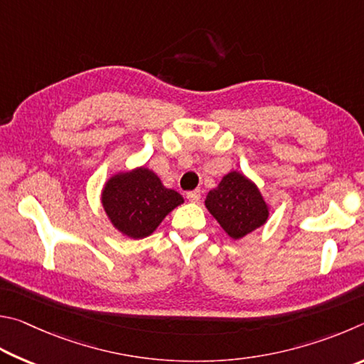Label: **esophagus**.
Returning <instances> with one entry per match:
<instances>
[{
    "instance_id": "obj_1",
    "label": "esophagus",
    "mask_w": 364,
    "mask_h": 364,
    "mask_svg": "<svg viewBox=\"0 0 364 364\" xmlns=\"http://www.w3.org/2000/svg\"><path fill=\"white\" fill-rule=\"evenodd\" d=\"M187 198H188V201H192V203H198L200 198H201V192H200V190H193V192H188Z\"/></svg>"
}]
</instances>
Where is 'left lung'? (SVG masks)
Returning <instances> with one entry per match:
<instances>
[{"label":"left lung","mask_w":364,"mask_h":364,"mask_svg":"<svg viewBox=\"0 0 364 364\" xmlns=\"http://www.w3.org/2000/svg\"><path fill=\"white\" fill-rule=\"evenodd\" d=\"M205 205L233 240L246 237L269 219V205L262 193L256 183L238 171H230L222 177L219 186L208 193Z\"/></svg>","instance_id":"obj_1"}]
</instances>
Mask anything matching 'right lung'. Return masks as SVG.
Returning a JSON list of instances; mask_svg holds the SVG:
<instances>
[{
    "instance_id": "obj_1",
    "label": "right lung",
    "mask_w": 364,
    "mask_h": 364,
    "mask_svg": "<svg viewBox=\"0 0 364 364\" xmlns=\"http://www.w3.org/2000/svg\"><path fill=\"white\" fill-rule=\"evenodd\" d=\"M182 203L181 193L166 188L155 172L144 166L112 176L102 190V206L113 227L134 240L151 235Z\"/></svg>"
}]
</instances>
